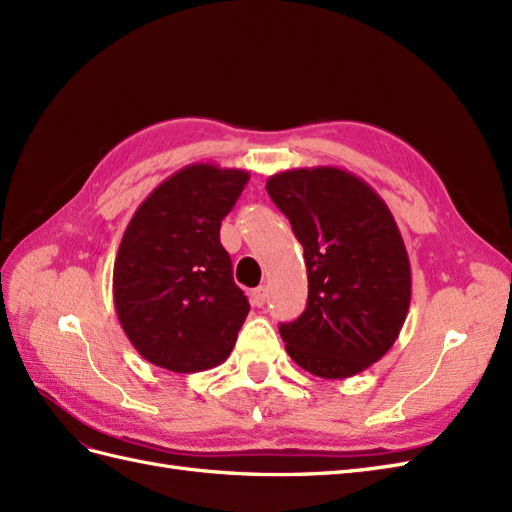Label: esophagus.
<instances>
[{
    "label": "esophagus",
    "mask_w": 512,
    "mask_h": 512,
    "mask_svg": "<svg viewBox=\"0 0 512 512\" xmlns=\"http://www.w3.org/2000/svg\"><path fill=\"white\" fill-rule=\"evenodd\" d=\"M250 301H252L254 307H262V305H265V301H267V290L262 288V286L254 288L252 294H250Z\"/></svg>",
    "instance_id": "34e87169"
}]
</instances>
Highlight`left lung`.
<instances>
[{"instance_id": "left-lung-1", "label": "left lung", "mask_w": 512, "mask_h": 512, "mask_svg": "<svg viewBox=\"0 0 512 512\" xmlns=\"http://www.w3.org/2000/svg\"><path fill=\"white\" fill-rule=\"evenodd\" d=\"M267 192L307 267L305 312L280 324L286 352L318 378L361 374L391 350L410 309V260L391 209L337 166L284 170Z\"/></svg>"}]
</instances>
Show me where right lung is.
<instances>
[{"label": "right lung", "mask_w": 512, "mask_h": 512, "mask_svg": "<svg viewBox=\"0 0 512 512\" xmlns=\"http://www.w3.org/2000/svg\"><path fill=\"white\" fill-rule=\"evenodd\" d=\"M250 173L196 162L153 190L123 232L113 299L123 333L145 361L175 374L224 363L250 312L232 280L220 226Z\"/></svg>", "instance_id": "add662e5"}]
</instances>
